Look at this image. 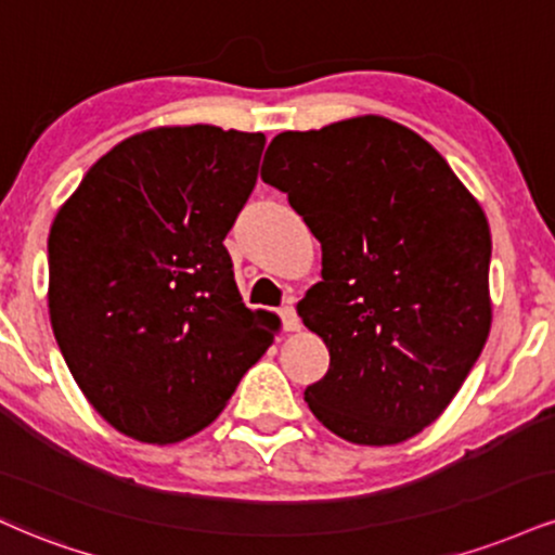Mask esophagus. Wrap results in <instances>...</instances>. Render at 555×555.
<instances>
[{"label": "esophagus", "mask_w": 555, "mask_h": 555, "mask_svg": "<svg viewBox=\"0 0 555 555\" xmlns=\"http://www.w3.org/2000/svg\"><path fill=\"white\" fill-rule=\"evenodd\" d=\"M279 315H282V325H284V331H299V318H297V310L292 305H286V307H282V310H279Z\"/></svg>", "instance_id": "34e87169"}]
</instances>
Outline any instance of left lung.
<instances>
[{"label":"left lung","instance_id":"1","mask_svg":"<svg viewBox=\"0 0 555 555\" xmlns=\"http://www.w3.org/2000/svg\"><path fill=\"white\" fill-rule=\"evenodd\" d=\"M260 178L323 250L299 318L331 366L305 390L325 429L398 444L437 422L491 331V232L473 193L416 131L357 116L284 131Z\"/></svg>","mask_w":555,"mask_h":555}]
</instances>
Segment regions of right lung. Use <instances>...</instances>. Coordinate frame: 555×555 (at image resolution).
<instances>
[{
  "instance_id": "obj_1",
  "label": "right lung",
  "mask_w": 555,
  "mask_h": 555,
  "mask_svg": "<svg viewBox=\"0 0 555 555\" xmlns=\"http://www.w3.org/2000/svg\"><path fill=\"white\" fill-rule=\"evenodd\" d=\"M263 133L159 126L87 170L49 235V312L92 409L126 437L176 444L222 413L279 318L240 297L227 232Z\"/></svg>"
}]
</instances>
